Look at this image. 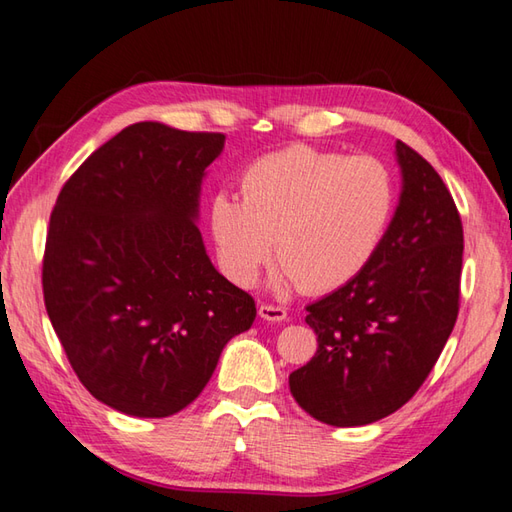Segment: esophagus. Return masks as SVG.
Masks as SVG:
<instances>
[{"label": "esophagus", "instance_id": "34e87169", "mask_svg": "<svg viewBox=\"0 0 512 512\" xmlns=\"http://www.w3.org/2000/svg\"><path fill=\"white\" fill-rule=\"evenodd\" d=\"M286 308L273 306V304H262L259 306V317L266 319V322H284L286 319Z\"/></svg>", "mask_w": 512, "mask_h": 512}]
</instances>
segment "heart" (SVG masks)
Returning a JSON list of instances; mask_svg holds the SVG:
<instances>
[{
    "label": "heart",
    "instance_id": "heart-1",
    "mask_svg": "<svg viewBox=\"0 0 512 512\" xmlns=\"http://www.w3.org/2000/svg\"><path fill=\"white\" fill-rule=\"evenodd\" d=\"M242 199H210V233L224 275L255 282L270 255L279 284L328 293L373 262L395 213V179L375 157H346L304 144L259 157L242 177Z\"/></svg>",
    "mask_w": 512,
    "mask_h": 512
}]
</instances>
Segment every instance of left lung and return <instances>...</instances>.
I'll return each mask as SVG.
<instances>
[{"label": "left lung", "instance_id": "obj_1", "mask_svg": "<svg viewBox=\"0 0 512 512\" xmlns=\"http://www.w3.org/2000/svg\"><path fill=\"white\" fill-rule=\"evenodd\" d=\"M402 195L373 262L306 306L317 353L290 373L295 402L330 426H366L402 408L442 355L459 313L464 228L426 159L395 144Z\"/></svg>", "mask_w": 512, "mask_h": 512}]
</instances>
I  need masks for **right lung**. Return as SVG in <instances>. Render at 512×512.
<instances>
[{
	"mask_svg": "<svg viewBox=\"0 0 512 512\" xmlns=\"http://www.w3.org/2000/svg\"><path fill=\"white\" fill-rule=\"evenodd\" d=\"M224 142L159 122L128 126L70 175L50 215V324L79 382L124 415L179 413L255 322V299L217 273L195 224Z\"/></svg>",
	"mask_w": 512,
	"mask_h": 512,
	"instance_id": "1",
	"label": "right lung"
}]
</instances>
